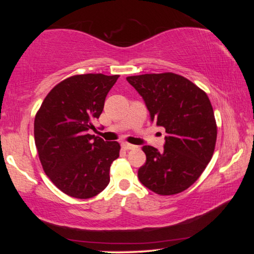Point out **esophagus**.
I'll return each mask as SVG.
<instances>
[{
    "label": "esophagus",
    "mask_w": 254,
    "mask_h": 254,
    "mask_svg": "<svg viewBox=\"0 0 254 254\" xmlns=\"http://www.w3.org/2000/svg\"><path fill=\"white\" fill-rule=\"evenodd\" d=\"M122 148L126 149V150H132V149H135L136 147H135V145L130 144V143H127V142H124V143H122Z\"/></svg>",
    "instance_id": "obj_1"
}]
</instances>
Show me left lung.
<instances>
[{
	"instance_id": "obj_1",
	"label": "left lung",
	"mask_w": 254,
	"mask_h": 254,
	"mask_svg": "<svg viewBox=\"0 0 254 254\" xmlns=\"http://www.w3.org/2000/svg\"><path fill=\"white\" fill-rule=\"evenodd\" d=\"M142 96L151 122L166 128L163 150L142 148L147 157L137 171L141 184L158 195L190 187L213 157L217 127L204 91L185 77L163 72L127 77Z\"/></svg>"
}]
</instances>
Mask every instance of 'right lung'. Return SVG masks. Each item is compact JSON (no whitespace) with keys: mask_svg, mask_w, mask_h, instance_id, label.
<instances>
[{"mask_svg":"<svg viewBox=\"0 0 254 254\" xmlns=\"http://www.w3.org/2000/svg\"><path fill=\"white\" fill-rule=\"evenodd\" d=\"M119 75L85 74L60 81L42 102L34 119V142L46 175L68 196L87 199L110 183L117 141L89 134L95 130L107 93Z\"/></svg>","mask_w":254,"mask_h":254,"instance_id":"right-lung-1","label":"right lung"}]
</instances>
